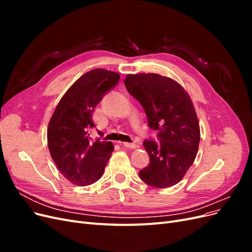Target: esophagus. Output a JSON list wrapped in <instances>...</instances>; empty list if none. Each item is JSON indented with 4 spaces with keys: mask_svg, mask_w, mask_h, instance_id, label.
I'll use <instances>...</instances> for the list:
<instances>
[{
    "mask_svg": "<svg viewBox=\"0 0 252 252\" xmlns=\"http://www.w3.org/2000/svg\"><path fill=\"white\" fill-rule=\"evenodd\" d=\"M120 144L123 145V146L126 147V148H130V149L136 148V145L134 143H127V142H125V143H120Z\"/></svg>",
    "mask_w": 252,
    "mask_h": 252,
    "instance_id": "1",
    "label": "esophagus"
}]
</instances>
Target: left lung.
Masks as SVG:
<instances>
[{
  "instance_id": "1",
  "label": "left lung",
  "mask_w": 252,
  "mask_h": 252,
  "mask_svg": "<svg viewBox=\"0 0 252 252\" xmlns=\"http://www.w3.org/2000/svg\"><path fill=\"white\" fill-rule=\"evenodd\" d=\"M124 83L159 141L143 143L149 164L139 172L141 180L155 188L178 184L199 150L200 125L191 100L178 82L158 73L128 74Z\"/></svg>"
}]
</instances>
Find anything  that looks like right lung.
<instances>
[{"mask_svg": "<svg viewBox=\"0 0 252 252\" xmlns=\"http://www.w3.org/2000/svg\"><path fill=\"white\" fill-rule=\"evenodd\" d=\"M120 74L96 68L75 81L61 98L50 119L47 142L59 171L74 185L87 186L102 177L113 150L111 142L90 138L93 113Z\"/></svg>", "mask_w": 252, "mask_h": 252, "instance_id": "right-lung-1", "label": "right lung"}]
</instances>
